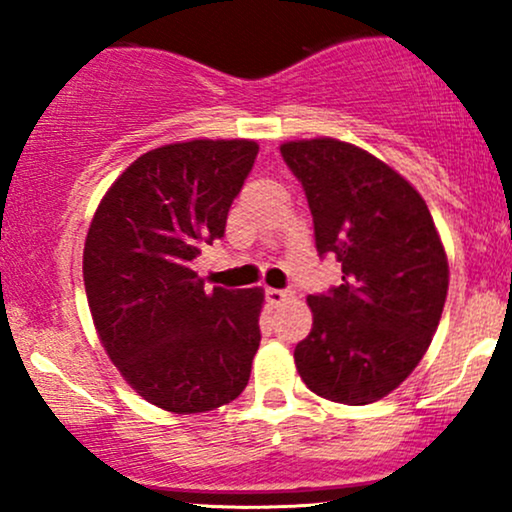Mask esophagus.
<instances>
[{
	"mask_svg": "<svg viewBox=\"0 0 512 512\" xmlns=\"http://www.w3.org/2000/svg\"><path fill=\"white\" fill-rule=\"evenodd\" d=\"M293 298L291 291H284V289H267V301L272 305H284L289 303Z\"/></svg>",
	"mask_w": 512,
	"mask_h": 512,
	"instance_id": "obj_1",
	"label": "esophagus"
}]
</instances>
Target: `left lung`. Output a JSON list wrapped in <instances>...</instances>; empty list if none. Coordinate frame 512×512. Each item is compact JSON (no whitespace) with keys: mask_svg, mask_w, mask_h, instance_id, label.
<instances>
[{"mask_svg":"<svg viewBox=\"0 0 512 512\" xmlns=\"http://www.w3.org/2000/svg\"><path fill=\"white\" fill-rule=\"evenodd\" d=\"M308 197L315 248L342 284L308 296L313 330L293 358L315 395L370 404L419 366L443 315L448 257L426 202L397 170L339 139L281 144Z\"/></svg>","mask_w":512,"mask_h":512,"instance_id":"1","label":"left lung"}]
</instances>
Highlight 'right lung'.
<instances>
[{
	"label": "right lung",
	"instance_id": "right-lung-1",
	"mask_svg": "<svg viewBox=\"0 0 512 512\" xmlns=\"http://www.w3.org/2000/svg\"><path fill=\"white\" fill-rule=\"evenodd\" d=\"M260 146L192 139L146 151L93 214L84 286L93 325L146 402L199 414L233 402L260 346L262 289H204L192 260L226 231Z\"/></svg>",
	"mask_w": 512,
	"mask_h": 512
}]
</instances>
